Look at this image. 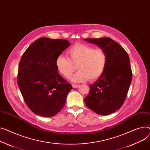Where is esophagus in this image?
<instances>
[{
	"label": "esophagus",
	"instance_id": "1",
	"mask_svg": "<svg viewBox=\"0 0 150 150\" xmlns=\"http://www.w3.org/2000/svg\"><path fill=\"white\" fill-rule=\"evenodd\" d=\"M72 87H73V88H76V87H79V85H78V84H72Z\"/></svg>",
	"mask_w": 150,
	"mask_h": 150
}]
</instances>
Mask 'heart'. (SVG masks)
<instances>
[{"instance_id": "heart-1", "label": "heart", "mask_w": 150, "mask_h": 150, "mask_svg": "<svg viewBox=\"0 0 150 150\" xmlns=\"http://www.w3.org/2000/svg\"><path fill=\"white\" fill-rule=\"evenodd\" d=\"M68 58L59 55L55 60L58 72L69 78L77 68L79 71L71 78L74 83L95 80L100 77L107 65V56L103 50L87 45L76 43L67 51Z\"/></svg>"}]
</instances>
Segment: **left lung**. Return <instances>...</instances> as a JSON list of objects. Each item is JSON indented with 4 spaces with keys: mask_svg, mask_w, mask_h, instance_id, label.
Masks as SVG:
<instances>
[{
    "mask_svg": "<svg viewBox=\"0 0 150 150\" xmlns=\"http://www.w3.org/2000/svg\"><path fill=\"white\" fill-rule=\"evenodd\" d=\"M98 45L107 56V65L102 75L90 85L86 105L100 115H110L122 105L132 79L129 58L125 49L109 37L85 38Z\"/></svg>",
    "mask_w": 150,
    "mask_h": 150,
    "instance_id": "obj_1",
    "label": "left lung"
}]
</instances>
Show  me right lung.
Returning a JSON list of instances; mask_svg holds the SVG:
<instances>
[{
    "label": "right lung",
    "instance_id": "right-lung-1",
    "mask_svg": "<svg viewBox=\"0 0 150 150\" xmlns=\"http://www.w3.org/2000/svg\"><path fill=\"white\" fill-rule=\"evenodd\" d=\"M70 45L66 40L42 37L30 45L21 58L18 86L26 105L37 115H56L72 89L55 66L57 58Z\"/></svg>",
    "mask_w": 150,
    "mask_h": 150
}]
</instances>
